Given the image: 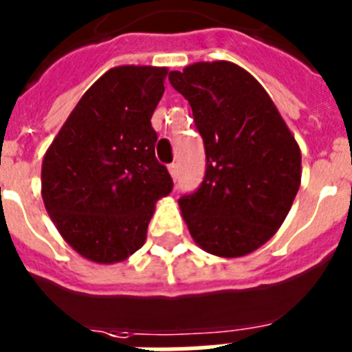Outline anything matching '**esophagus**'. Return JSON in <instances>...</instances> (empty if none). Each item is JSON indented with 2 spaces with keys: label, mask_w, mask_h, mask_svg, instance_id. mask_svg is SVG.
I'll use <instances>...</instances> for the list:
<instances>
[{
  "label": "esophagus",
  "mask_w": 352,
  "mask_h": 352,
  "mask_svg": "<svg viewBox=\"0 0 352 352\" xmlns=\"http://www.w3.org/2000/svg\"><path fill=\"white\" fill-rule=\"evenodd\" d=\"M168 171H170V175L173 177V179H177V175H179V166H177L175 162H173V164L168 166Z\"/></svg>",
  "instance_id": "34e87169"
}]
</instances>
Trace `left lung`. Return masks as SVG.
Returning a JSON list of instances; mask_svg holds the SVG:
<instances>
[{"label":"left lung","instance_id":"obj_1","mask_svg":"<svg viewBox=\"0 0 352 352\" xmlns=\"http://www.w3.org/2000/svg\"><path fill=\"white\" fill-rule=\"evenodd\" d=\"M206 151L197 192L179 199L193 241L219 257L257 250L283 225L300 190L301 151L263 85L225 60L171 71Z\"/></svg>","mask_w":352,"mask_h":352}]
</instances>
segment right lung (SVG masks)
Masks as SVG:
<instances>
[{
    "mask_svg": "<svg viewBox=\"0 0 352 352\" xmlns=\"http://www.w3.org/2000/svg\"><path fill=\"white\" fill-rule=\"evenodd\" d=\"M166 74L153 65L109 69L85 91L43 157L47 214L89 261L111 265L135 254L155 203L173 188L155 159L151 127Z\"/></svg>",
    "mask_w": 352,
    "mask_h": 352,
    "instance_id": "right-lung-1",
    "label": "right lung"
}]
</instances>
